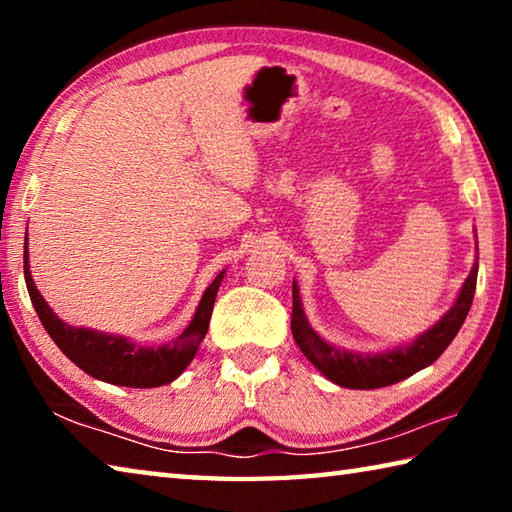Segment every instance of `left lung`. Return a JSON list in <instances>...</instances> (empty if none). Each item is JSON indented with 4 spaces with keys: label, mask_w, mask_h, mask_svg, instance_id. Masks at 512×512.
<instances>
[{
    "label": "left lung",
    "mask_w": 512,
    "mask_h": 512,
    "mask_svg": "<svg viewBox=\"0 0 512 512\" xmlns=\"http://www.w3.org/2000/svg\"><path fill=\"white\" fill-rule=\"evenodd\" d=\"M476 273H479V257H476V264L472 266V273L467 275L454 307L449 309L436 325L427 329L422 336H418L411 345L379 354H357L339 350L320 339L314 329H311L305 311H302L298 284L293 282V339H296L302 354H305L329 381H334V384H339L343 388H361V391H368V388L397 384V381H402L415 375L418 370L431 366V363L447 350V345L454 341L458 329L465 323L467 311L472 307Z\"/></svg>",
    "instance_id": "left-lung-1"
}]
</instances>
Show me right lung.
Masks as SVG:
<instances>
[{"instance_id":"add662e5","label":"right lung","mask_w":512,"mask_h":512,"mask_svg":"<svg viewBox=\"0 0 512 512\" xmlns=\"http://www.w3.org/2000/svg\"><path fill=\"white\" fill-rule=\"evenodd\" d=\"M24 280H27L29 296L42 327L47 329V334L63 350L69 361H74L76 366L94 379L108 381V384L155 388L176 379L189 366V361L194 359L198 345H201L207 327H210L216 291H219V284L223 280V271L205 289L192 323L185 327V332L176 336L171 343L155 345V348L153 345H137L124 339V336L101 334L94 332V329L63 323L49 309L45 298L40 296L36 284H33L27 248H24Z\"/></svg>"}]
</instances>
